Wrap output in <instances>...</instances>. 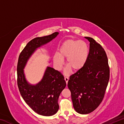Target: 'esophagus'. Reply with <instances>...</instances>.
Masks as SVG:
<instances>
[{"mask_svg": "<svg viewBox=\"0 0 124 124\" xmlns=\"http://www.w3.org/2000/svg\"><path fill=\"white\" fill-rule=\"evenodd\" d=\"M64 80H65V81H66V84H67V83H68V80H69L68 78L67 77H64Z\"/></svg>", "mask_w": 124, "mask_h": 124, "instance_id": "obj_1", "label": "esophagus"}]
</instances>
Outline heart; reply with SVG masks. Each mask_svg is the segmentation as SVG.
I'll use <instances>...</instances> for the list:
<instances>
[{
  "instance_id": "obj_1",
  "label": "heart",
  "mask_w": 124,
  "mask_h": 124,
  "mask_svg": "<svg viewBox=\"0 0 124 124\" xmlns=\"http://www.w3.org/2000/svg\"><path fill=\"white\" fill-rule=\"evenodd\" d=\"M89 56V49L85 41L75 39H67L63 42L59 48L58 53L54 54V64L57 69L61 68L63 59L66 58L67 65L66 73L70 72V69L78 71L84 66Z\"/></svg>"
}]
</instances>
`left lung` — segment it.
I'll return each mask as SVG.
<instances>
[{"instance_id":"1","label":"left lung","mask_w":124,"mask_h":124,"mask_svg":"<svg viewBox=\"0 0 124 124\" xmlns=\"http://www.w3.org/2000/svg\"><path fill=\"white\" fill-rule=\"evenodd\" d=\"M85 38L90 42L87 61L82 68L70 75L68 82L74 109L81 114L91 113L99 106L110 75L104 49L92 38Z\"/></svg>"}]
</instances>
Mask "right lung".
Instances as JSON below:
<instances>
[{"mask_svg": "<svg viewBox=\"0 0 124 124\" xmlns=\"http://www.w3.org/2000/svg\"><path fill=\"white\" fill-rule=\"evenodd\" d=\"M58 34V32H54L31 40L20 53L17 67V85L21 95L35 112L43 116L53 115L59 109L58 97L66 86L63 75L53 68L47 67L41 80L37 85H32L25 78L23 69L35 50L49 43Z\"/></svg>", "mask_w": 124, "mask_h": 124, "instance_id": "add662e5", "label": "right lung"}]
</instances>
